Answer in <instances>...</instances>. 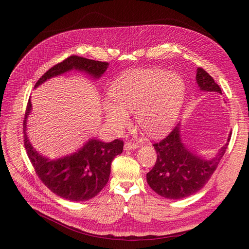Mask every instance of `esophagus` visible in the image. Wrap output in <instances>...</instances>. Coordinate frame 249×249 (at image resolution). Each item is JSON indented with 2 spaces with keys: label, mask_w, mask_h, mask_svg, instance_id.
<instances>
[{
  "label": "esophagus",
  "mask_w": 249,
  "mask_h": 249,
  "mask_svg": "<svg viewBox=\"0 0 249 249\" xmlns=\"http://www.w3.org/2000/svg\"><path fill=\"white\" fill-rule=\"evenodd\" d=\"M136 148H138V144L137 143H134L131 141H127L124 144L125 150H131V149H136Z\"/></svg>",
  "instance_id": "esophagus-1"
}]
</instances>
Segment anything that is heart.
Here are the masks:
<instances>
[{
  "label": "heart",
  "mask_w": 249,
  "mask_h": 249,
  "mask_svg": "<svg viewBox=\"0 0 249 249\" xmlns=\"http://www.w3.org/2000/svg\"><path fill=\"white\" fill-rule=\"evenodd\" d=\"M185 96L181 78L166 71H134L119 76L110 88L113 102L104 103L108 125L120 132L135 112L137 125L149 135H160L175 123Z\"/></svg>",
  "instance_id": "b5f03b06"
}]
</instances>
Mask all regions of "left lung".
Masks as SVG:
<instances>
[{
	"instance_id": "8db88e82",
	"label": "left lung",
	"mask_w": 249,
	"mask_h": 249,
	"mask_svg": "<svg viewBox=\"0 0 249 249\" xmlns=\"http://www.w3.org/2000/svg\"><path fill=\"white\" fill-rule=\"evenodd\" d=\"M196 81L200 89L217 91L222 94L220 87L205 70H197ZM222 146L215 158L204 160L192 153L181 142L179 124L161 141L154 143L158 159L151 171L146 175L149 187L160 196L167 199H182L200 191L212 175L223 158L229 144Z\"/></svg>"
}]
</instances>
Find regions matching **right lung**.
I'll return each instance as SVG.
<instances>
[{
	"label": "right lung",
	"mask_w": 249,
	"mask_h": 249,
	"mask_svg": "<svg viewBox=\"0 0 249 249\" xmlns=\"http://www.w3.org/2000/svg\"><path fill=\"white\" fill-rule=\"evenodd\" d=\"M108 65V62L71 55L48 70L39 78L35 88L50 77L71 70L85 71L90 76L99 78L106 71ZM31 109L29 99L23 123L24 145L38 178L52 193L63 199L82 202L96 197L107 185L111 163L115 156L122 153L124 142L120 139L108 143L95 138L89 139L76 152L60 159L49 160L33 148L26 133V124Z\"/></svg>",
	"instance_id": "obj_1"
}]
</instances>
